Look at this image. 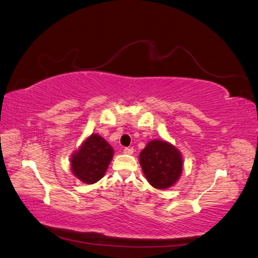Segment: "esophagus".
<instances>
[{"instance_id":"1","label":"esophagus","mask_w":258,"mask_h":258,"mask_svg":"<svg viewBox=\"0 0 258 258\" xmlns=\"http://www.w3.org/2000/svg\"><path fill=\"white\" fill-rule=\"evenodd\" d=\"M123 152H124L125 154H133L134 149H133V148H124Z\"/></svg>"}]
</instances>
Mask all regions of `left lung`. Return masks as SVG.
Listing matches in <instances>:
<instances>
[{"instance_id":"1","label":"left lung","mask_w":258,"mask_h":258,"mask_svg":"<svg viewBox=\"0 0 258 258\" xmlns=\"http://www.w3.org/2000/svg\"><path fill=\"white\" fill-rule=\"evenodd\" d=\"M147 180L156 189H167L178 181L182 172L180 151L165 141L149 142L139 154Z\"/></svg>"}]
</instances>
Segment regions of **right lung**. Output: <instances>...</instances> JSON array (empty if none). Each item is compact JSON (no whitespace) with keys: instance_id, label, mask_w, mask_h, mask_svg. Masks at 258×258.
I'll return each instance as SVG.
<instances>
[{"instance_id":"add662e5","label":"right lung","mask_w":258,"mask_h":258,"mask_svg":"<svg viewBox=\"0 0 258 258\" xmlns=\"http://www.w3.org/2000/svg\"><path fill=\"white\" fill-rule=\"evenodd\" d=\"M113 153V148L105 138L98 134H92L72 153L71 171L78 179L92 185L104 177Z\"/></svg>"}]
</instances>
